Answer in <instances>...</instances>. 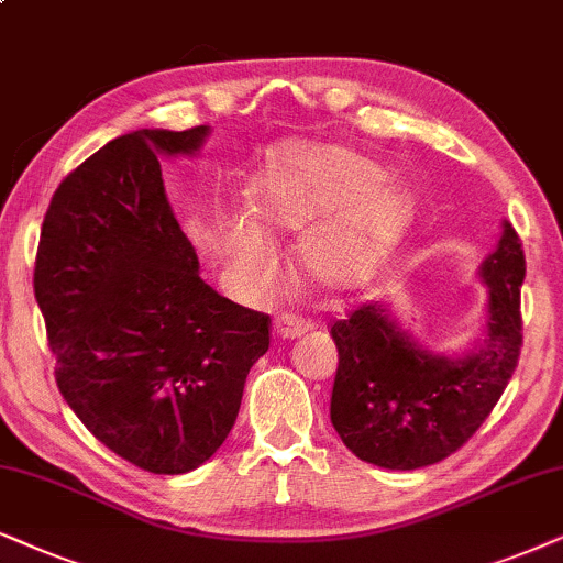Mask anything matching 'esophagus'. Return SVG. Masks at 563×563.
<instances>
[{"mask_svg": "<svg viewBox=\"0 0 563 563\" xmlns=\"http://www.w3.org/2000/svg\"><path fill=\"white\" fill-rule=\"evenodd\" d=\"M309 321L296 317V313H283V317L275 319V334L280 336V340H298V336L309 332Z\"/></svg>", "mask_w": 563, "mask_h": 563, "instance_id": "34e87169", "label": "esophagus"}]
</instances>
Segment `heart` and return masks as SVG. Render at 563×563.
Returning <instances> with one entry per match:
<instances>
[{
	"label": "heart",
	"instance_id": "1",
	"mask_svg": "<svg viewBox=\"0 0 563 563\" xmlns=\"http://www.w3.org/2000/svg\"><path fill=\"white\" fill-rule=\"evenodd\" d=\"M411 203L376 159L336 144L290 141L262 164L250 203L216 223V250L227 280L242 294L275 283L280 257L267 231L307 234L298 260L313 280L332 288L368 283L399 244Z\"/></svg>",
	"mask_w": 563,
	"mask_h": 563
}]
</instances>
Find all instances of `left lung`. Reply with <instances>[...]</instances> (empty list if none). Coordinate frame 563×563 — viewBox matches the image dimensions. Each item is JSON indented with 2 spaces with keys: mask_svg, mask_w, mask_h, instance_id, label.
Listing matches in <instances>:
<instances>
[{
  "mask_svg": "<svg viewBox=\"0 0 563 563\" xmlns=\"http://www.w3.org/2000/svg\"><path fill=\"white\" fill-rule=\"evenodd\" d=\"M476 275L486 286L484 329L463 352L424 347L384 301L332 327L340 350L332 424L360 461L391 471L432 466L459 451L499 401L522 344L526 257L509 221Z\"/></svg>",
  "mask_w": 563,
  "mask_h": 563,
  "instance_id": "obj_1",
  "label": "left lung"
}]
</instances>
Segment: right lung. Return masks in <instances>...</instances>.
<instances>
[{
    "label": "right lung",
    "mask_w": 563,
    "mask_h": 563,
    "mask_svg": "<svg viewBox=\"0 0 563 563\" xmlns=\"http://www.w3.org/2000/svg\"><path fill=\"white\" fill-rule=\"evenodd\" d=\"M211 125L112 139L58 185L41 227L35 301L56 384L104 448L187 474L236 422L269 324L216 294L183 234L162 156H195Z\"/></svg>",
    "instance_id": "1"
}]
</instances>
